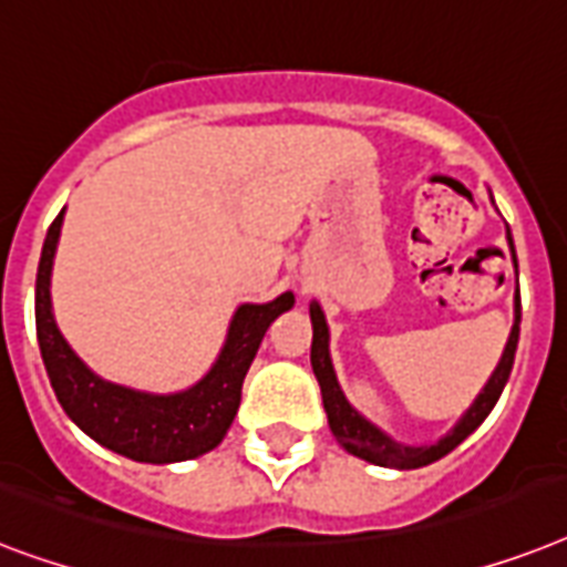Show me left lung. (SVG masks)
I'll list each match as a JSON object with an SVG mask.
<instances>
[{
  "mask_svg": "<svg viewBox=\"0 0 567 567\" xmlns=\"http://www.w3.org/2000/svg\"><path fill=\"white\" fill-rule=\"evenodd\" d=\"M506 239H509V251H513L515 275H518V260H515V246L513 234L506 228ZM310 321H312V348H310V362L312 374L319 380L321 386V404L328 412L330 433L337 436V442L346 447L348 454L360 456L365 463L380 465V468H398L410 471L421 468V465H430L442 460L445 454H451L460 442L474 433V430L486 421V415L495 410L497 398L504 392L506 380H509V371H513L515 362V348H518V333H520V296L515 292V321L513 330H509V339H506L504 354L501 362L492 371V378L486 380V386L480 389V395L474 398V404L463 412V419L456 421L454 427L447 430L445 436L433 442V445H404L380 430L374 421H369L357 410L351 401L346 398L342 386H339L337 371H333V360H330V328L328 319H324V310H321L319 301H310Z\"/></svg>",
  "mask_w": 567,
  "mask_h": 567,
  "instance_id": "8db88e82",
  "label": "left lung"
}]
</instances>
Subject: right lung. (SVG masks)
<instances>
[{
  "instance_id": "1",
  "label": "right lung",
  "mask_w": 567,
  "mask_h": 567,
  "mask_svg": "<svg viewBox=\"0 0 567 567\" xmlns=\"http://www.w3.org/2000/svg\"><path fill=\"white\" fill-rule=\"evenodd\" d=\"M63 207L43 243L34 287V319L43 365L63 412L93 442L128 456L134 463L169 465L196 460L219 445L243 398V380L255 360L266 330L280 312L292 310L296 296L284 292L266 305H239L230 316L228 333L219 357L207 374L181 392H146L131 389L90 369L63 339L52 312V266L61 239Z\"/></svg>"
}]
</instances>
